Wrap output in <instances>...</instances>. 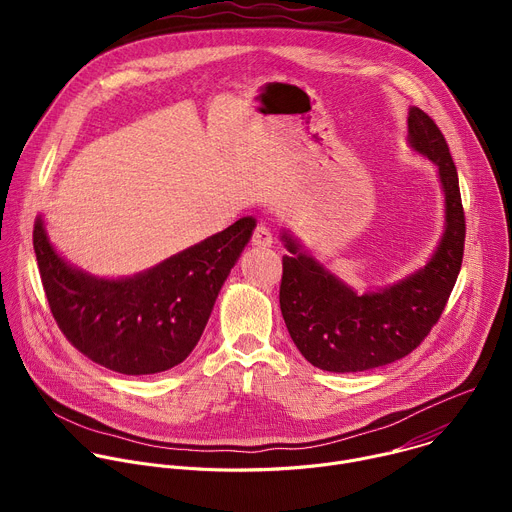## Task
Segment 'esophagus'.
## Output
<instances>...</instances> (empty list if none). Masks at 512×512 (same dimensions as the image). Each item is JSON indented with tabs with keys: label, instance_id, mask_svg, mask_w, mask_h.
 <instances>
[{
	"label": "esophagus",
	"instance_id": "34e87169",
	"mask_svg": "<svg viewBox=\"0 0 512 512\" xmlns=\"http://www.w3.org/2000/svg\"><path fill=\"white\" fill-rule=\"evenodd\" d=\"M251 243L255 245V247H271V243H273V235H271V231H269V227H265V225H257L255 227V231H253V237H251Z\"/></svg>",
	"mask_w": 512,
	"mask_h": 512
}]
</instances>
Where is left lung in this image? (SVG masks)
<instances>
[{
    "mask_svg": "<svg viewBox=\"0 0 512 512\" xmlns=\"http://www.w3.org/2000/svg\"><path fill=\"white\" fill-rule=\"evenodd\" d=\"M411 148L437 166L446 196V231L427 265L409 277L358 296L300 249L289 233L279 306L287 332L314 367L358 373L415 350L440 320L456 285L466 239L460 184L444 133L419 107L409 109Z\"/></svg>",
    "mask_w": 512,
    "mask_h": 512,
    "instance_id": "1",
    "label": "left lung"
}]
</instances>
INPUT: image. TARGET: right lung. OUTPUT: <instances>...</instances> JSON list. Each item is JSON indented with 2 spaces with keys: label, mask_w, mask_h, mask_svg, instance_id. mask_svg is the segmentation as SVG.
Segmentation results:
<instances>
[{
  "label": "right lung",
  "mask_w": 512,
  "mask_h": 512,
  "mask_svg": "<svg viewBox=\"0 0 512 512\" xmlns=\"http://www.w3.org/2000/svg\"><path fill=\"white\" fill-rule=\"evenodd\" d=\"M253 229L255 218L243 216L148 271L103 279L66 263L38 216L34 253L50 312L66 340L109 371L154 375L194 350Z\"/></svg>",
  "instance_id": "add662e5"
}]
</instances>
